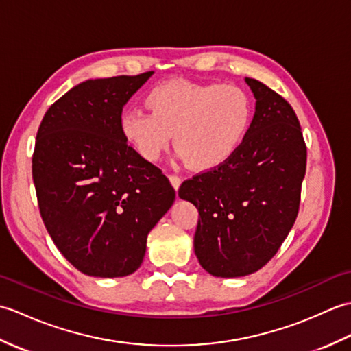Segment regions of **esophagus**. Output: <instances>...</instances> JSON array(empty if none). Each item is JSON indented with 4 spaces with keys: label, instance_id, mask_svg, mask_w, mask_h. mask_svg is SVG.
<instances>
[{
    "label": "esophagus",
    "instance_id": "1",
    "mask_svg": "<svg viewBox=\"0 0 351 351\" xmlns=\"http://www.w3.org/2000/svg\"><path fill=\"white\" fill-rule=\"evenodd\" d=\"M169 180H170L171 185H173L175 190L180 189V185H181V182H182L181 176H178V175H169Z\"/></svg>",
    "mask_w": 351,
    "mask_h": 351
}]
</instances>
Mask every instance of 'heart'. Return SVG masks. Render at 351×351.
I'll return each instance as SVG.
<instances>
[{
	"label": "heart",
	"mask_w": 351,
	"mask_h": 351,
	"mask_svg": "<svg viewBox=\"0 0 351 351\" xmlns=\"http://www.w3.org/2000/svg\"><path fill=\"white\" fill-rule=\"evenodd\" d=\"M143 110H125L122 136L146 161L158 160L171 140L189 167L214 170L240 151L253 122V99L235 84L169 80L154 86Z\"/></svg>",
	"instance_id": "obj_1"
}]
</instances>
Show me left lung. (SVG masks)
I'll return each instance as SVG.
<instances>
[{
	"label": "left lung",
	"instance_id": "obj_1",
	"mask_svg": "<svg viewBox=\"0 0 351 351\" xmlns=\"http://www.w3.org/2000/svg\"><path fill=\"white\" fill-rule=\"evenodd\" d=\"M252 128L223 166L184 181L181 199L197 208L195 253L217 278L258 271L285 241L299 214L306 145L293 107L258 80Z\"/></svg>",
	"mask_w": 351,
	"mask_h": 351
}]
</instances>
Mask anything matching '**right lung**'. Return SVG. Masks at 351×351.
<instances>
[{"mask_svg":"<svg viewBox=\"0 0 351 351\" xmlns=\"http://www.w3.org/2000/svg\"><path fill=\"white\" fill-rule=\"evenodd\" d=\"M152 73L87 80L52 104L37 131L33 181L42 220L87 276L136 271L147 234L175 202L170 181L119 126L123 106Z\"/></svg>","mask_w":351,"mask_h":351,"instance_id":"1","label":"right lung"}]
</instances>
